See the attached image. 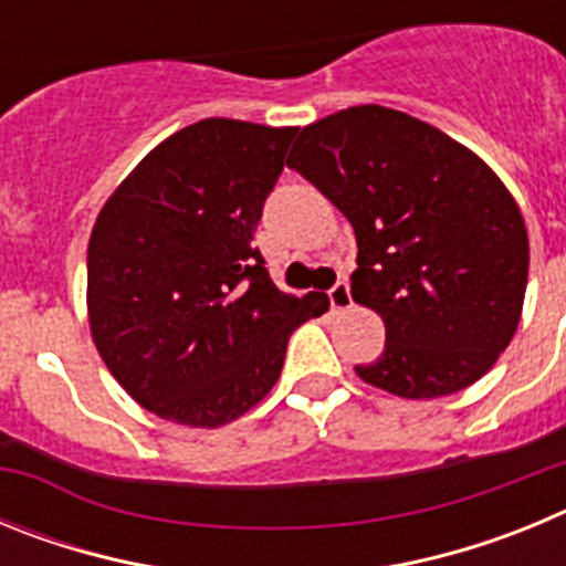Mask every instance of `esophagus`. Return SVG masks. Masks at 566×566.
<instances>
[{"label":"esophagus","mask_w":566,"mask_h":566,"mask_svg":"<svg viewBox=\"0 0 566 566\" xmlns=\"http://www.w3.org/2000/svg\"><path fill=\"white\" fill-rule=\"evenodd\" d=\"M328 300H332V308H337V312H345V308H352V292H348V280H339L337 286L328 292Z\"/></svg>","instance_id":"1"}]
</instances>
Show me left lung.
I'll return each instance as SVG.
<instances>
[{
    "label": "left lung",
    "instance_id": "1",
    "mask_svg": "<svg viewBox=\"0 0 566 566\" xmlns=\"http://www.w3.org/2000/svg\"><path fill=\"white\" fill-rule=\"evenodd\" d=\"M286 164L354 227L352 297L385 323V352L357 377L402 399L482 379L516 334L530 269L502 178L442 129L379 104L303 127Z\"/></svg>",
    "mask_w": 566,
    "mask_h": 566
}]
</instances>
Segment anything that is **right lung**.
Returning <instances> with one entry per match:
<instances>
[{
    "instance_id": "right-lung-1",
    "label": "right lung",
    "mask_w": 566,
    "mask_h": 566,
    "mask_svg": "<svg viewBox=\"0 0 566 566\" xmlns=\"http://www.w3.org/2000/svg\"><path fill=\"white\" fill-rule=\"evenodd\" d=\"M294 129L189 124L144 155L93 223L90 337L155 417L234 422L274 388L294 328L328 312L326 294L280 292L252 247Z\"/></svg>"
}]
</instances>
